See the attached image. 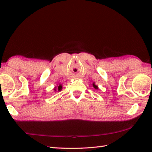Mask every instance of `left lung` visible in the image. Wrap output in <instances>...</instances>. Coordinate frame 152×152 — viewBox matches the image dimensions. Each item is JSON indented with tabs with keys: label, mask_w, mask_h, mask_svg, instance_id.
<instances>
[{
	"label": "left lung",
	"mask_w": 152,
	"mask_h": 152,
	"mask_svg": "<svg viewBox=\"0 0 152 152\" xmlns=\"http://www.w3.org/2000/svg\"><path fill=\"white\" fill-rule=\"evenodd\" d=\"M93 87H94V88H95V89H98V88H97V86H96V85H95L94 83H93Z\"/></svg>",
	"instance_id": "obj_1"
}]
</instances>
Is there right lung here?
<instances>
[{"label":"right lung","mask_w":152,"mask_h":152,"mask_svg":"<svg viewBox=\"0 0 152 152\" xmlns=\"http://www.w3.org/2000/svg\"><path fill=\"white\" fill-rule=\"evenodd\" d=\"M61 89H62V86L59 85V86H58V90H59V91H61Z\"/></svg>","instance_id":"obj_1"}]
</instances>
